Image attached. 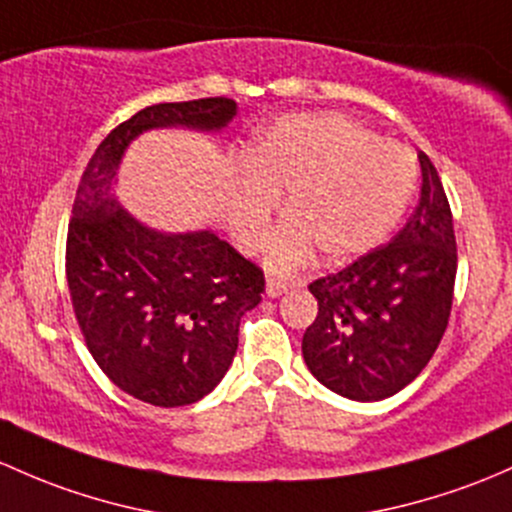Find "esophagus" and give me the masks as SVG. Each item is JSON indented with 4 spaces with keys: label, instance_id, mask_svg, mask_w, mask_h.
I'll return each mask as SVG.
<instances>
[{
    "label": "esophagus",
    "instance_id": "esophagus-1",
    "mask_svg": "<svg viewBox=\"0 0 512 512\" xmlns=\"http://www.w3.org/2000/svg\"><path fill=\"white\" fill-rule=\"evenodd\" d=\"M287 287H289V282H282V279H267L265 294L270 299H277V297H282L284 292H287Z\"/></svg>",
    "mask_w": 512,
    "mask_h": 512
}]
</instances>
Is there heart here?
<instances>
[{
    "mask_svg": "<svg viewBox=\"0 0 512 512\" xmlns=\"http://www.w3.org/2000/svg\"><path fill=\"white\" fill-rule=\"evenodd\" d=\"M417 159L380 142L373 129L343 115H289L260 127L235 171L228 225L245 250L267 238L277 191L292 213L274 235L270 265L292 270L314 252L326 260L363 255L395 230L417 191Z\"/></svg>",
    "mask_w": 512,
    "mask_h": 512,
    "instance_id": "1",
    "label": "heart"
}]
</instances>
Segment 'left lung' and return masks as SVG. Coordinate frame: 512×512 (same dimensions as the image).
I'll use <instances>...</instances> for the list:
<instances>
[{"mask_svg":"<svg viewBox=\"0 0 512 512\" xmlns=\"http://www.w3.org/2000/svg\"><path fill=\"white\" fill-rule=\"evenodd\" d=\"M422 196L387 245L309 284L319 314L306 328V368L336 395L378 402L407 387L437 351L456 279L451 208L424 152Z\"/></svg>","mask_w":512,"mask_h":512,"instance_id":"obj_1","label":"left lung"}]
</instances>
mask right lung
<instances>
[{
    "mask_svg": "<svg viewBox=\"0 0 512 512\" xmlns=\"http://www.w3.org/2000/svg\"><path fill=\"white\" fill-rule=\"evenodd\" d=\"M235 115L230 98L144 107L102 139L75 193L66 245L75 319L102 373L154 407L191 405L223 380L265 277L213 230L164 233L134 218L117 198L120 166L139 134H215Z\"/></svg>",
    "mask_w": 512,
    "mask_h": 512,
    "instance_id": "right-lung-1",
    "label": "right lung"
}]
</instances>
